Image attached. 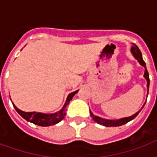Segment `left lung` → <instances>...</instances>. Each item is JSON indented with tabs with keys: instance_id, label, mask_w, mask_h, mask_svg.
<instances>
[{
	"instance_id": "1",
	"label": "left lung",
	"mask_w": 157,
	"mask_h": 157,
	"mask_svg": "<svg viewBox=\"0 0 157 157\" xmlns=\"http://www.w3.org/2000/svg\"><path fill=\"white\" fill-rule=\"evenodd\" d=\"M131 53L133 56L135 57L138 62L142 65V66H144L145 67V74H144V77L146 80V82H147V90L149 91V86H150V78H149V73L147 71V69H146V65H145V61L143 60V59H142V55H141V52L140 50L139 49L138 46L137 45L134 44L131 47ZM147 95H148V93H147ZM145 104L143 105V107L141 108V109L144 108V106ZM141 109L140 110H139L138 112L135 113V114H133L132 116H129V117H126V118H119V119H116V120H111V119H105V118H100L98 116H96L94 115L93 113H92L91 111H90V114L92 116V119L94 120L95 122H97L98 124L101 125H103V126H106V127H116V126H120V125H124L125 124H127L128 122L131 121L132 119H134V118L136 117V116L138 115L139 113L141 111Z\"/></svg>"
}]
</instances>
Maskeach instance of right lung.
Segmentation results:
<instances>
[{
	"label": "right lung",
	"mask_w": 157,
	"mask_h": 157,
	"mask_svg": "<svg viewBox=\"0 0 157 157\" xmlns=\"http://www.w3.org/2000/svg\"><path fill=\"white\" fill-rule=\"evenodd\" d=\"M77 92H78V90L70 93L67 97V98H66L65 105L63 106L62 109H60L59 112H56L55 113H50V114H46V113H43L37 112H23L22 110L17 109L13 103L12 104H13V107L16 109V111L27 121L31 122L33 124L39 125V126H44V127L51 126V125L58 124L59 122H60L63 118H65V111H66V108L68 106L69 102L71 100L72 98L75 96V94H76Z\"/></svg>",
	"instance_id": "1"
}]
</instances>
